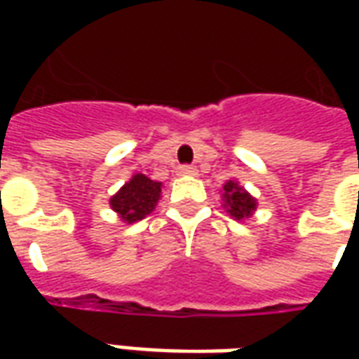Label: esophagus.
I'll use <instances>...</instances> for the list:
<instances>
[{"mask_svg":"<svg viewBox=\"0 0 359 359\" xmlns=\"http://www.w3.org/2000/svg\"><path fill=\"white\" fill-rule=\"evenodd\" d=\"M179 172L180 175H190V177H194V175H198V169H196L194 165H180Z\"/></svg>","mask_w":359,"mask_h":359,"instance_id":"34e87169","label":"esophagus"}]
</instances>
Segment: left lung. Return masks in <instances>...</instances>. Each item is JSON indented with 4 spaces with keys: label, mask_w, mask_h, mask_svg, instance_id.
Returning a JSON list of instances; mask_svg holds the SVG:
<instances>
[{
    "label": "left lung",
    "mask_w": 359,
    "mask_h": 359,
    "mask_svg": "<svg viewBox=\"0 0 359 359\" xmlns=\"http://www.w3.org/2000/svg\"><path fill=\"white\" fill-rule=\"evenodd\" d=\"M223 190H225V194H223L225 196V205H229V211L233 217H250L252 211L256 210V200L233 180H229Z\"/></svg>",
    "instance_id": "left-lung-1"
}]
</instances>
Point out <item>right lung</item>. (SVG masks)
Instances as JSON below:
<instances>
[{"mask_svg": "<svg viewBox=\"0 0 359 359\" xmlns=\"http://www.w3.org/2000/svg\"><path fill=\"white\" fill-rule=\"evenodd\" d=\"M159 194H161V182H156L138 172L111 198L109 203L123 221L134 223L154 211Z\"/></svg>", "mask_w": 359, "mask_h": 359, "instance_id": "right-lung-1", "label": "right lung"}]
</instances>
